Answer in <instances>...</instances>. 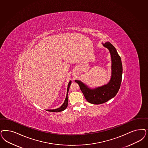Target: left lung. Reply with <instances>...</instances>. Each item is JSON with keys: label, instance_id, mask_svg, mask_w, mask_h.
I'll list each match as a JSON object with an SVG mask.
<instances>
[{"label": "left lung", "instance_id": "8db88e82", "mask_svg": "<svg viewBox=\"0 0 148 148\" xmlns=\"http://www.w3.org/2000/svg\"><path fill=\"white\" fill-rule=\"evenodd\" d=\"M110 53L112 59V76L107 84L91 89L80 80H75L79 85L87 102L100 104L115 97L120 87L122 80V66L120 56L115 47L109 42L102 43Z\"/></svg>", "mask_w": 148, "mask_h": 148}]
</instances>
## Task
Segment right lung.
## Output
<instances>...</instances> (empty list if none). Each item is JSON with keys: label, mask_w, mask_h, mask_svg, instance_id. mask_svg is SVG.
Here are the masks:
<instances>
[{"label": "right lung", "mask_w": 148, "mask_h": 148, "mask_svg": "<svg viewBox=\"0 0 148 148\" xmlns=\"http://www.w3.org/2000/svg\"><path fill=\"white\" fill-rule=\"evenodd\" d=\"M71 81H70L69 84H68V88H67V93H66V99H65V101L63 103V104H62L61 107H60L57 109H52V110H47V111L49 112H60L62 111H63L64 110H65L66 109V108L68 106V93L69 91V87L71 86Z\"/></svg>", "instance_id": "right-lung-1"}]
</instances>
